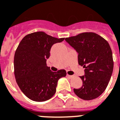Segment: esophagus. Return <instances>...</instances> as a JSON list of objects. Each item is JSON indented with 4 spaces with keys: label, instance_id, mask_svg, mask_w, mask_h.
I'll list each match as a JSON object with an SVG mask.
<instances>
[{
    "label": "esophagus",
    "instance_id": "1",
    "mask_svg": "<svg viewBox=\"0 0 120 120\" xmlns=\"http://www.w3.org/2000/svg\"><path fill=\"white\" fill-rule=\"evenodd\" d=\"M67 77H68V78H72L73 77V76H72V75H69L68 74H67L66 75Z\"/></svg>",
    "mask_w": 120,
    "mask_h": 120
}]
</instances>
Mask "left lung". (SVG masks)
Segmentation results:
<instances>
[{"label":"left lung","instance_id":"obj_1","mask_svg":"<svg viewBox=\"0 0 120 120\" xmlns=\"http://www.w3.org/2000/svg\"><path fill=\"white\" fill-rule=\"evenodd\" d=\"M65 40L76 50L78 64L85 68V75L80 76L82 86L75 88V93L84 100L98 98L106 90L113 73V55L109 43L91 32H82Z\"/></svg>","mask_w":120,"mask_h":120}]
</instances>
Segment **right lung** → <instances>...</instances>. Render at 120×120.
<instances>
[{
  "instance_id": "add662e5",
  "label": "right lung",
  "mask_w": 120,
  "mask_h": 120,
  "mask_svg": "<svg viewBox=\"0 0 120 120\" xmlns=\"http://www.w3.org/2000/svg\"><path fill=\"white\" fill-rule=\"evenodd\" d=\"M64 39L40 31L26 35L19 44L14 55L15 78L20 90L30 100H49L55 94L58 80L66 76L65 70L52 72L46 64L52 45Z\"/></svg>"
}]
</instances>
